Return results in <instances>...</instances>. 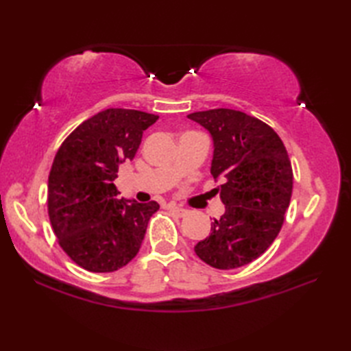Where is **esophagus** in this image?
Segmentation results:
<instances>
[{"label": "esophagus", "mask_w": 351, "mask_h": 351, "mask_svg": "<svg viewBox=\"0 0 351 351\" xmlns=\"http://www.w3.org/2000/svg\"><path fill=\"white\" fill-rule=\"evenodd\" d=\"M170 211L173 213L175 215H178V217H184V215H187V214H189V211L185 210V208L176 206V205H170Z\"/></svg>", "instance_id": "obj_1"}]
</instances>
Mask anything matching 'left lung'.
Instances as JSON below:
<instances>
[{
	"label": "left lung",
	"instance_id": "1",
	"mask_svg": "<svg viewBox=\"0 0 351 351\" xmlns=\"http://www.w3.org/2000/svg\"><path fill=\"white\" fill-rule=\"evenodd\" d=\"M187 117L210 131L211 175L225 181V214L195 245L196 255L219 270L247 265L270 247L285 220L294 180L287 149L271 126L243 111L214 108Z\"/></svg>",
	"mask_w": 351,
	"mask_h": 351
}]
</instances>
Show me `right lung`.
<instances>
[{"label": "right lung", "mask_w": 351, "mask_h": 351, "mask_svg": "<svg viewBox=\"0 0 351 351\" xmlns=\"http://www.w3.org/2000/svg\"><path fill=\"white\" fill-rule=\"evenodd\" d=\"M158 116L108 108L87 119L58 147L48 176L51 226L73 263L111 273L137 255L156 202L119 199V166L134 160L143 131Z\"/></svg>", "instance_id": "add662e5"}]
</instances>
